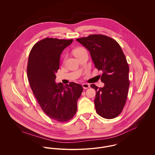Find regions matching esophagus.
Instances as JSON below:
<instances>
[{
    "label": "esophagus",
    "mask_w": 155,
    "mask_h": 155,
    "mask_svg": "<svg viewBox=\"0 0 155 155\" xmlns=\"http://www.w3.org/2000/svg\"><path fill=\"white\" fill-rule=\"evenodd\" d=\"M82 87L84 89H88L90 87V85L88 84H86V83H84L82 84Z\"/></svg>",
    "instance_id": "34e87169"
}]
</instances>
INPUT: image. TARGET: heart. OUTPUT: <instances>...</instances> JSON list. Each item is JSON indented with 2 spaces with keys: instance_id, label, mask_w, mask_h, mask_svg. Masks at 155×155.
Listing matches in <instances>:
<instances>
[{
  "instance_id": "heart-1",
  "label": "heart",
  "mask_w": 155,
  "mask_h": 155,
  "mask_svg": "<svg viewBox=\"0 0 155 155\" xmlns=\"http://www.w3.org/2000/svg\"><path fill=\"white\" fill-rule=\"evenodd\" d=\"M83 50H85L84 48H77V49H75V50H74V54H75L76 53H78V52H81L82 51H83Z\"/></svg>"
}]
</instances>
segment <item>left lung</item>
<instances>
[{"label": "left lung", "instance_id": "8db88e82", "mask_svg": "<svg viewBox=\"0 0 155 155\" xmlns=\"http://www.w3.org/2000/svg\"><path fill=\"white\" fill-rule=\"evenodd\" d=\"M90 53L95 66L103 73L101 80L104 84L96 91L94 100L97 113L103 118L111 119L123 110L128 95L129 67L118 43L103 35H90L76 39Z\"/></svg>", "mask_w": 155, "mask_h": 155}]
</instances>
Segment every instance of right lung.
<instances>
[{
    "mask_svg": "<svg viewBox=\"0 0 155 155\" xmlns=\"http://www.w3.org/2000/svg\"><path fill=\"white\" fill-rule=\"evenodd\" d=\"M73 41L44 39L32 47L28 61L27 77L33 94L45 113L59 122L73 117L83 91L75 82L64 85L55 82L60 55Z\"/></svg>",
    "mask_w": 155,
    "mask_h": 155,
    "instance_id": "add662e5",
    "label": "right lung"
}]
</instances>
